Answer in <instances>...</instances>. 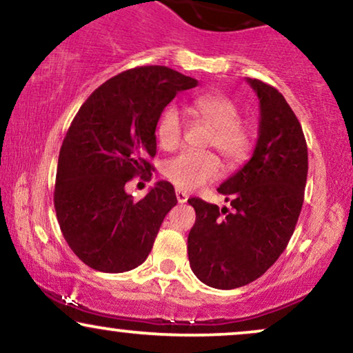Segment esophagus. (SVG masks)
<instances>
[{"instance_id": "1", "label": "esophagus", "mask_w": 353, "mask_h": 353, "mask_svg": "<svg viewBox=\"0 0 353 353\" xmlns=\"http://www.w3.org/2000/svg\"><path fill=\"white\" fill-rule=\"evenodd\" d=\"M176 197H177V202H179V204H184V202L189 199L188 194H185L184 190H181V189H176Z\"/></svg>"}]
</instances>
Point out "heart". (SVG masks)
I'll use <instances>...</instances> for the list:
<instances>
[{"label": "heart", "mask_w": 353, "mask_h": 353, "mask_svg": "<svg viewBox=\"0 0 353 353\" xmlns=\"http://www.w3.org/2000/svg\"><path fill=\"white\" fill-rule=\"evenodd\" d=\"M189 111L202 117L212 129L209 148H216L230 165H237L252 151V131L241 121V111L229 96L221 92H204L189 104ZM184 114L177 106H168L156 124L159 145L174 151L184 136ZM164 177L181 190H194L221 177L222 163L214 152H182L163 168Z\"/></svg>", "instance_id": "1"}]
</instances>
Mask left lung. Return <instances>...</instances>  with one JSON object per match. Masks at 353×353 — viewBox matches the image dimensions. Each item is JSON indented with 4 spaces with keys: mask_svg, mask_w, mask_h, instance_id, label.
<instances>
[{
    "mask_svg": "<svg viewBox=\"0 0 353 353\" xmlns=\"http://www.w3.org/2000/svg\"><path fill=\"white\" fill-rule=\"evenodd\" d=\"M261 103L259 139L250 161L217 190L232 205L189 199L196 224L188 237L189 264L214 289H237L265 274L301 216L309 157L302 125L281 92L247 79Z\"/></svg>",
    "mask_w": 353,
    "mask_h": 353,
    "instance_id": "obj_1",
    "label": "left lung"
}]
</instances>
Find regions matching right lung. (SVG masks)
<instances>
[{
	"label": "right lung",
	"instance_id": "right-lung-1",
	"mask_svg": "<svg viewBox=\"0 0 353 353\" xmlns=\"http://www.w3.org/2000/svg\"><path fill=\"white\" fill-rule=\"evenodd\" d=\"M196 86L171 68H134L101 84L72 119L59 151L54 209L68 245L91 269L119 274L148 259L176 192L159 181L134 201L124 185L151 174L161 112Z\"/></svg>",
	"mask_w": 353,
	"mask_h": 353
}]
</instances>
